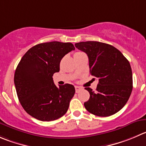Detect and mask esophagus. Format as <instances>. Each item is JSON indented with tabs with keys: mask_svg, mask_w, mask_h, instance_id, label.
<instances>
[{
	"mask_svg": "<svg viewBox=\"0 0 146 146\" xmlns=\"http://www.w3.org/2000/svg\"><path fill=\"white\" fill-rule=\"evenodd\" d=\"M82 90V87H78V86H76V87H75V91H76V92H77V93L80 92Z\"/></svg>",
	"mask_w": 146,
	"mask_h": 146,
	"instance_id": "esophagus-1",
	"label": "esophagus"
}]
</instances>
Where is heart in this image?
Listing matches in <instances>:
<instances>
[{"label": "heart", "instance_id": "1", "mask_svg": "<svg viewBox=\"0 0 146 146\" xmlns=\"http://www.w3.org/2000/svg\"><path fill=\"white\" fill-rule=\"evenodd\" d=\"M77 53H81V52H77V53H76V54H77Z\"/></svg>", "mask_w": 146, "mask_h": 146}]
</instances>
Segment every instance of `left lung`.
Masks as SVG:
<instances>
[{"mask_svg": "<svg viewBox=\"0 0 146 146\" xmlns=\"http://www.w3.org/2000/svg\"><path fill=\"white\" fill-rule=\"evenodd\" d=\"M89 59L91 75L99 80L96 91L90 87L86 110L100 117L115 114L125 106L133 90V74L128 60L115 47L99 41L74 44Z\"/></svg>", "mask_w": 146, "mask_h": 146, "instance_id": "obj_1", "label": "left lung"}]
</instances>
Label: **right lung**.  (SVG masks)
<instances>
[{
    "label": "right lung",
    "instance_id": "obj_1",
    "mask_svg": "<svg viewBox=\"0 0 146 146\" xmlns=\"http://www.w3.org/2000/svg\"><path fill=\"white\" fill-rule=\"evenodd\" d=\"M72 43H42L31 47L21 59L14 84L21 105L28 114L41 121H52L67 112L75 89L65 84L57 87L52 76L59 72L62 58L74 50Z\"/></svg>",
    "mask_w": 146,
    "mask_h": 146
}]
</instances>
